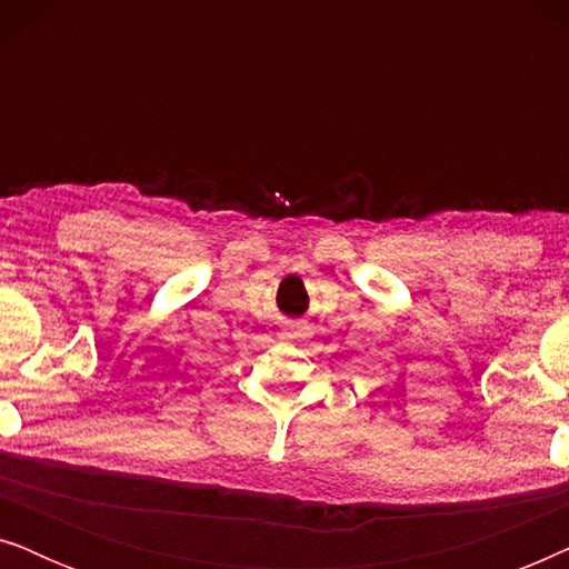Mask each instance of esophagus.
<instances>
[{
	"instance_id": "obj_1",
	"label": "esophagus",
	"mask_w": 569,
	"mask_h": 569,
	"mask_svg": "<svg viewBox=\"0 0 569 569\" xmlns=\"http://www.w3.org/2000/svg\"><path fill=\"white\" fill-rule=\"evenodd\" d=\"M279 337H282V339H302V337H306V326H302L300 321H287L284 329L279 331Z\"/></svg>"
}]
</instances>
